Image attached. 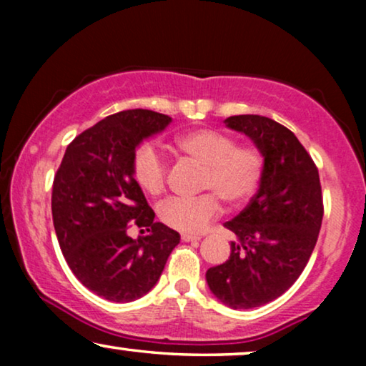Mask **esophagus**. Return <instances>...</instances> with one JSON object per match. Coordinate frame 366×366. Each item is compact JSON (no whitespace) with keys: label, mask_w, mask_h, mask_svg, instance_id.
<instances>
[{"label":"esophagus","mask_w":366,"mask_h":366,"mask_svg":"<svg viewBox=\"0 0 366 366\" xmlns=\"http://www.w3.org/2000/svg\"><path fill=\"white\" fill-rule=\"evenodd\" d=\"M182 239L183 242H199L202 239V237H198V234H189V233H183L182 234Z\"/></svg>","instance_id":"34e87169"}]
</instances>
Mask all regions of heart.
Returning a JSON list of instances; mask_svg holds the SVG:
<instances>
[{
    "instance_id": "heart-1",
    "label": "heart",
    "mask_w": 366,
    "mask_h": 366,
    "mask_svg": "<svg viewBox=\"0 0 366 366\" xmlns=\"http://www.w3.org/2000/svg\"><path fill=\"white\" fill-rule=\"evenodd\" d=\"M177 147L204 168L202 188L213 192L198 198H169L159 207L167 227L183 233H199L222 212L219 199L228 207H242L253 197L262 182L264 159L257 148L237 147V142L217 129H194L182 134ZM134 182L148 194L167 188L168 163L153 144H142L133 154Z\"/></svg>"
}]
</instances>
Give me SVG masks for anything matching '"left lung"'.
<instances>
[{
    "label": "left lung",
    "mask_w": 366,
    "mask_h": 366,
    "mask_svg": "<svg viewBox=\"0 0 366 366\" xmlns=\"http://www.w3.org/2000/svg\"><path fill=\"white\" fill-rule=\"evenodd\" d=\"M263 154L259 188L224 228L237 234L227 262L207 272L219 302L233 310L262 307L282 297L307 267L323 219L318 168L287 127L259 114L224 119Z\"/></svg>",
    "instance_id": "1"
}]
</instances>
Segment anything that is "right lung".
Segmentation results:
<instances>
[{"mask_svg":"<svg viewBox=\"0 0 366 366\" xmlns=\"http://www.w3.org/2000/svg\"><path fill=\"white\" fill-rule=\"evenodd\" d=\"M169 122L152 109L109 114L68 144L54 174L51 212L59 248L74 277L108 302L147 295L179 243L174 229L153 222L132 172L138 144ZM129 221L150 234L128 237Z\"/></svg>","mask_w":366,"mask_h":366,"instance_id":"right-lung-1","label":"right lung"}]
</instances>
